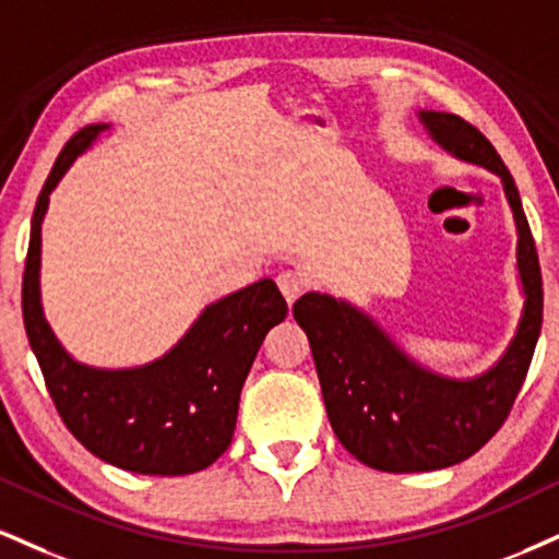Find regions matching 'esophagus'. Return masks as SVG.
<instances>
[{
  "label": "esophagus",
  "instance_id": "34e87169",
  "mask_svg": "<svg viewBox=\"0 0 559 559\" xmlns=\"http://www.w3.org/2000/svg\"><path fill=\"white\" fill-rule=\"evenodd\" d=\"M275 281H278V288L281 294H284L288 305H294V301L299 299V294L305 292V278L297 271H281L278 275H275Z\"/></svg>",
  "mask_w": 559,
  "mask_h": 559
}]
</instances>
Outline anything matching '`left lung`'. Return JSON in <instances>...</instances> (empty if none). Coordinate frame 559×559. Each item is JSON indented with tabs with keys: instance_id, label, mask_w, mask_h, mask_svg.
<instances>
[{
	"instance_id": "8db88e82",
	"label": "left lung",
	"mask_w": 559,
	"mask_h": 559,
	"mask_svg": "<svg viewBox=\"0 0 559 559\" xmlns=\"http://www.w3.org/2000/svg\"><path fill=\"white\" fill-rule=\"evenodd\" d=\"M429 138L450 156L500 177L513 211L523 309L515 335L487 372L448 378L412 359L365 309L309 292L294 305L307 333L335 437L356 461L388 474L437 472L487 445L508 419L542 333V271L521 194L484 134L448 111H419Z\"/></svg>"
}]
</instances>
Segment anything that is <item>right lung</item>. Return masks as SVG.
<instances>
[{"label":"right lung","instance_id":"1","mask_svg":"<svg viewBox=\"0 0 559 559\" xmlns=\"http://www.w3.org/2000/svg\"><path fill=\"white\" fill-rule=\"evenodd\" d=\"M109 127L80 130L38 194L23 275L25 333L53 406L93 455L134 474L203 472L231 445L241 385L288 307L278 286L262 278L207 305L164 356L127 369L83 365L59 344L41 305V224L59 179Z\"/></svg>","mask_w":559,"mask_h":559}]
</instances>
